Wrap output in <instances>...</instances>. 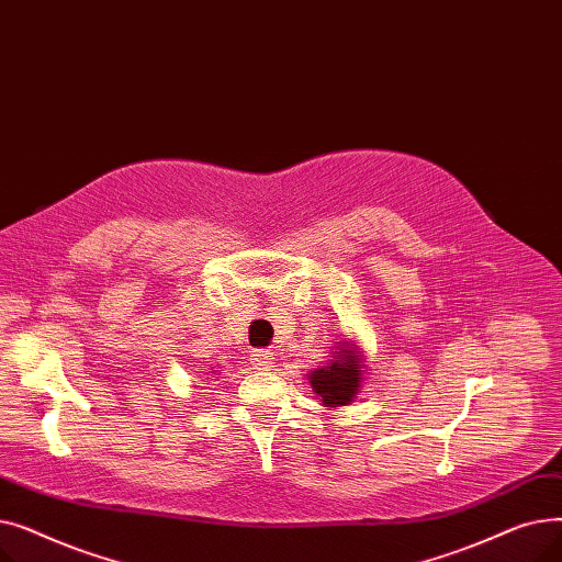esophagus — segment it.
Segmentation results:
<instances>
[{"instance_id": "34e87169", "label": "esophagus", "mask_w": 562, "mask_h": 562, "mask_svg": "<svg viewBox=\"0 0 562 562\" xmlns=\"http://www.w3.org/2000/svg\"><path fill=\"white\" fill-rule=\"evenodd\" d=\"M250 360H252V364H255V369H259V371H271L273 369V352H269V350H252V356H250Z\"/></svg>"}]
</instances>
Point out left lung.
Returning a JSON list of instances; mask_svg holds the SVG:
<instances>
[{
    "label": "left lung",
    "instance_id": "1",
    "mask_svg": "<svg viewBox=\"0 0 562 562\" xmlns=\"http://www.w3.org/2000/svg\"><path fill=\"white\" fill-rule=\"evenodd\" d=\"M362 350L344 341L333 352L328 367L314 369L310 373V385L321 396L326 407H341L352 403L362 385Z\"/></svg>",
    "mask_w": 562,
    "mask_h": 562
}]
</instances>
